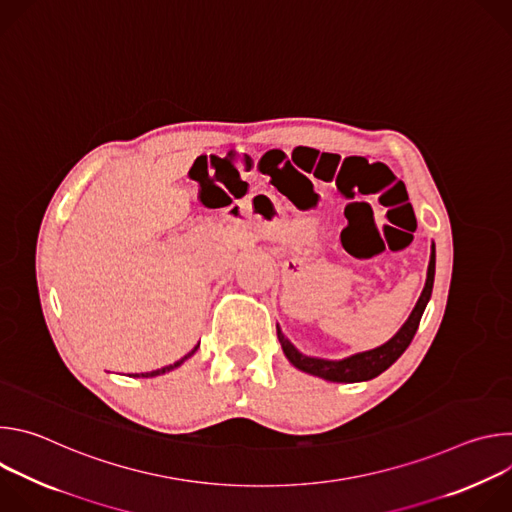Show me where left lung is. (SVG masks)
Masks as SVG:
<instances>
[{"mask_svg":"<svg viewBox=\"0 0 512 512\" xmlns=\"http://www.w3.org/2000/svg\"><path fill=\"white\" fill-rule=\"evenodd\" d=\"M433 277H435V245L431 243V255H429V265H427V279H425L421 296H419L415 308L411 310L409 318L405 320V324L385 344H381V346H377L373 350H364V352L350 354V356L340 358V360L318 358V356L302 354L294 344H291L285 338V334L281 332V328L277 324V338H279V344L283 348V354L302 373H308V375L320 377L324 381H332V383H360V381H371V379L379 377L383 371H387L391 367V364L411 344V340H413V336L417 332L419 320H421V316L425 312V306H427V302L431 298Z\"/></svg>","mask_w":512,"mask_h":512,"instance_id":"left-lung-1","label":"left lung"}]
</instances>
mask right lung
<instances>
[{"label":"right lung","instance_id":"1","mask_svg":"<svg viewBox=\"0 0 512 512\" xmlns=\"http://www.w3.org/2000/svg\"><path fill=\"white\" fill-rule=\"evenodd\" d=\"M198 346H200V342L186 354V356H182L180 360H176L174 364H168V367H162V369H158V371H152V373H141V375H135V377H143V379H150V377H158V375H164V373H170V371H174V369H178L180 364L184 362V360H188L196 350H198Z\"/></svg>","mask_w":512,"mask_h":512}]
</instances>
